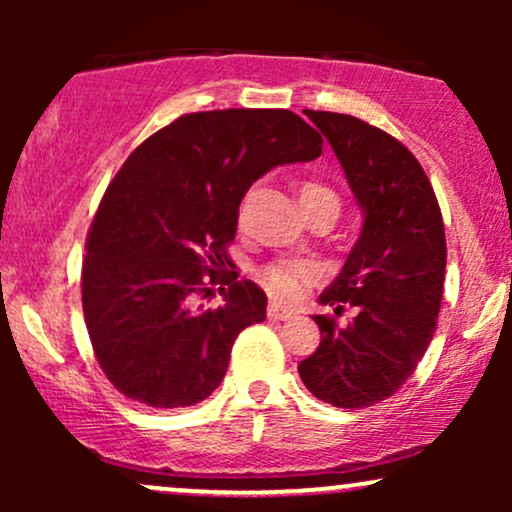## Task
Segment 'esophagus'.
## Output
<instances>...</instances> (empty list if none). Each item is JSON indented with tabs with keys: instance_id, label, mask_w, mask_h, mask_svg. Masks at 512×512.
<instances>
[{
	"instance_id": "34e87169",
	"label": "esophagus",
	"mask_w": 512,
	"mask_h": 512,
	"mask_svg": "<svg viewBox=\"0 0 512 512\" xmlns=\"http://www.w3.org/2000/svg\"><path fill=\"white\" fill-rule=\"evenodd\" d=\"M267 315L272 317V320H291V317L296 315V310H293L291 305H286V303L272 301V303H269V310H267Z\"/></svg>"
}]
</instances>
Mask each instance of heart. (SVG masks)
I'll use <instances>...</instances> for the list:
<instances>
[{"label": "heart", "mask_w": 512, "mask_h": 512, "mask_svg": "<svg viewBox=\"0 0 512 512\" xmlns=\"http://www.w3.org/2000/svg\"><path fill=\"white\" fill-rule=\"evenodd\" d=\"M310 202H332L339 207V199L330 187L317 185V182H305L301 187V204ZM317 279H320V269H317L313 262L301 260L269 264L262 272L264 284H267L274 293H281V296H301V293L305 289H310Z\"/></svg>", "instance_id": "obj_1"}]
</instances>
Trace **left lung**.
Here are the masks:
<instances>
[{
    "instance_id": "1",
    "label": "left lung",
    "mask_w": 512,
    "mask_h": 512,
    "mask_svg": "<svg viewBox=\"0 0 512 512\" xmlns=\"http://www.w3.org/2000/svg\"><path fill=\"white\" fill-rule=\"evenodd\" d=\"M330 142L361 209L358 240L317 296L349 325L313 315L320 346L298 373L322 402L363 409L407 383L436 332L445 279V231L424 168L407 146L351 115L305 110Z\"/></svg>"
}]
</instances>
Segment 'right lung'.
I'll use <instances>...</instances> for the list:
<instances>
[{
    "label": "right lung",
    "instance_id": "obj_1",
    "mask_svg": "<svg viewBox=\"0 0 512 512\" xmlns=\"http://www.w3.org/2000/svg\"><path fill=\"white\" fill-rule=\"evenodd\" d=\"M320 154L303 117L248 108L182 115L129 154L91 223L81 274L88 337L122 395L175 409L221 385L238 334L267 317L255 281L219 272L240 199L272 168ZM219 280L229 286L220 308L195 309L191 296Z\"/></svg>",
    "mask_w": 512,
    "mask_h": 512
}]
</instances>
